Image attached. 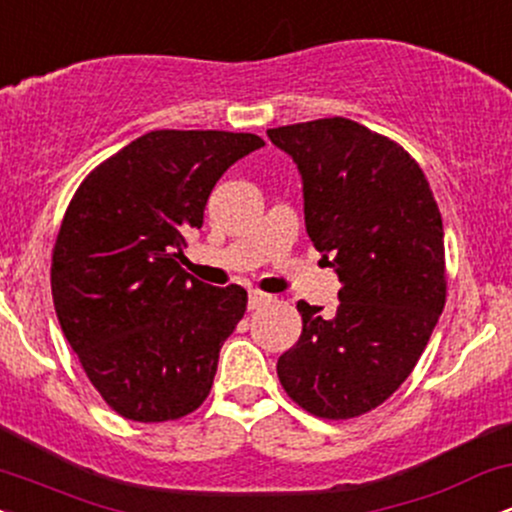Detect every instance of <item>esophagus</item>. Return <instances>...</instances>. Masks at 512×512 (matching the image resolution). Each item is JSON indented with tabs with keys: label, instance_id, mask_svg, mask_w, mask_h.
Segmentation results:
<instances>
[{
	"label": "esophagus",
	"instance_id": "obj_1",
	"mask_svg": "<svg viewBox=\"0 0 512 512\" xmlns=\"http://www.w3.org/2000/svg\"><path fill=\"white\" fill-rule=\"evenodd\" d=\"M269 301H272V296H267V293H262V291H250L248 293V308L250 310L262 308V305H267Z\"/></svg>",
	"mask_w": 512,
	"mask_h": 512
}]
</instances>
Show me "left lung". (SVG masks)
<instances>
[{"instance_id": "1", "label": "left lung", "mask_w": 512, "mask_h": 512, "mask_svg": "<svg viewBox=\"0 0 512 512\" xmlns=\"http://www.w3.org/2000/svg\"><path fill=\"white\" fill-rule=\"evenodd\" d=\"M303 182L305 231L342 281L332 315L298 301L279 356L289 397L322 419L383 404L414 370L445 305L443 221L402 146L346 117L267 129Z\"/></svg>"}]
</instances>
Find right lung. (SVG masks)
<instances>
[{
    "label": "right lung",
    "mask_w": 512,
    "mask_h": 512,
    "mask_svg": "<svg viewBox=\"0 0 512 512\" xmlns=\"http://www.w3.org/2000/svg\"><path fill=\"white\" fill-rule=\"evenodd\" d=\"M260 146L245 132H149L93 170L64 214L52 252L57 320L125 419H180L209 395L248 291L182 272L185 233L202 226L221 175Z\"/></svg>",
    "instance_id": "obj_1"
}]
</instances>
